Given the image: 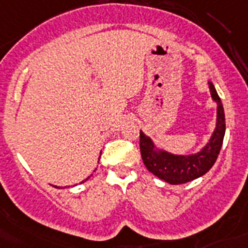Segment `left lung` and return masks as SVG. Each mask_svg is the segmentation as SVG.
<instances>
[{
	"label": "left lung",
	"instance_id": "8db88e82",
	"mask_svg": "<svg viewBox=\"0 0 248 248\" xmlns=\"http://www.w3.org/2000/svg\"><path fill=\"white\" fill-rule=\"evenodd\" d=\"M211 98L217 103V126L210 140L200 152L191 155H177L158 149L149 136L140 131V152L149 172L170 185H181L204 176L214 166L225 134V116L222 100L213 82L208 81Z\"/></svg>",
	"mask_w": 248,
	"mask_h": 248
}]
</instances>
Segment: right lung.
Here are the masks:
<instances>
[{
  "label": "right lung",
  "mask_w": 248,
  "mask_h": 248,
  "mask_svg": "<svg viewBox=\"0 0 248 248\" xmlns=\"http://www.w3.org/2000/svg\"><path fill=\"white\" fill-rule=\"evenodd\" d=\"M89 178H90V176H89V177H88V178H86V180L81 181V183H84V182H85V181H88V180H89ZM57 188H60V187H57Z\"/></svg>",
  "instance_id": "right-lung-1"
}]
</instances>
